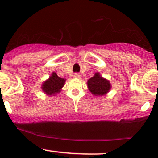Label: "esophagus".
<instances>
[{
    "label": "esophagus",
    "instance_id": "34e87169",
    "mask_svg": "<svg viewBox=\"0 0 158 158\" xmlns=\"http://www.w3.org/2000/svg\"><path fill=\"white\" fill-rule=\"evenodd\" d=\"M73 77H74V78H77V79H80V78H81V75H80V74H79V73H74Z\"/></svg>",
    "mask_w": 158,
    "mask_h": 158
}]
</instances>
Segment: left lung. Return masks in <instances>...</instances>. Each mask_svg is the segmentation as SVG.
I'll list each match as a JSON object with an SVG mask.
<instances>
[{"mask_svg":"<svg viewBox=\"0 0 158 158\" xmlns=\"http://www.w3.org/2000/svg\"><path fill=\"white\" fill-rule=\"evenodd\" d=\"M87 84L88 89L95 96L106 95L111 88L110 81L101 77L99 73L94 74L93 77L88 79Z\"/></svg>","mask_w":158,"mask_h":158,"instance_id":"1","label":"left lung"}]
</instances>
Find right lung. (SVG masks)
Segmentation results:
<instances>
[{
	"mask_svg": "<svg viewBox=\"0 0 158 158\" xmlns=\"http://www.w3.org/2000/svg\"><path fill=\"white\" fill-rule=\"evenodd\" d=\"M65 81L66 79L58 77L55 72H52L50 77L41 85V88L47 95L55 96V94L61 91Z\"/></svg>",
	"mask_w": 158,
	"mask_h": 158,
	"instance_id": "add662e5",
	"label": "right lung"
}]
</instances>
